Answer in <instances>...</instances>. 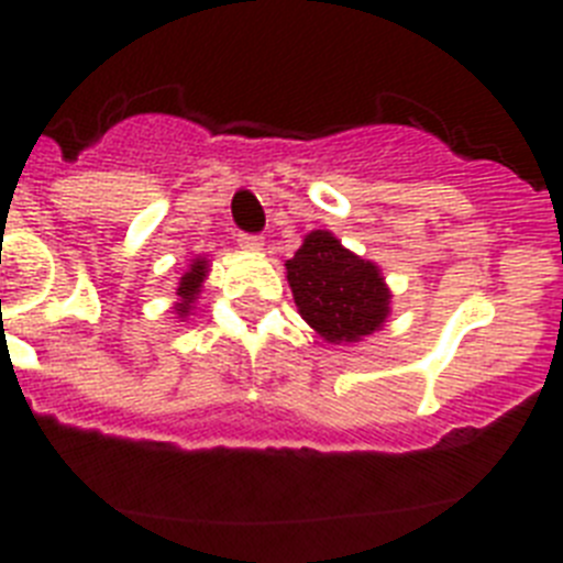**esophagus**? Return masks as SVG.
I'll return each instance as SVG.
<instances>
[{
	"mask_svg": "<svg viewBox=\"0 0 563 563\" xmlns=\"http://www.w3.org/2000/svg\"><path fill=\"white\" fill-rule=\"evenodd\" d=\"M239 245L245 247V251H262L265 239L258 236V233H239Z\"/></svg>",
	"mask_w": 563,
	"mask_h": 563,
	"instance_id": "34e87169",
	"label": "esophagus"
}]
</instances>
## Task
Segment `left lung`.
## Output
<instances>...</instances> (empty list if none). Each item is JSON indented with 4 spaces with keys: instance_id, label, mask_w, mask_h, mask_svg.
<instances>
[{
    "instance_id": "obj_1",
    "label": "left lung",
    "mask_w": 563,
    "mask_h": 563,
    "mask_svg": "<svg viewBox=\"0 0 563 563\" xmlns=\"http://www.w3.org/2000/svg\"><path fill=\"white\" fill-rule=\"evenodd\" d=\"M287 282L301 318L330 343L372 335L389 316L380 271L346 251L330 231H312L287 258Z\"/></svg>"
}]
</instances>
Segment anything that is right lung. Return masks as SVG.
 Here are the masks:
<instances>
[{"mask_svg": "<svg viewBox=\"0 0 563 563\" xmlns=\"http://www.w3.org/2000/svg\"><path fill=\"white\" fill-rule=\"evenodd\" d=\"M202 278H206V262H202V258H197V262L191 265V271L183 276L180 287H177V296L183 298L180 305L174 307V310H177V316H186V312L191 310L194 298H197V292H200Z\"/></svg>", "mask_w": 563, "mask_h": 563, "instance_id": "1", "label": "right lung"}]
</instances>
